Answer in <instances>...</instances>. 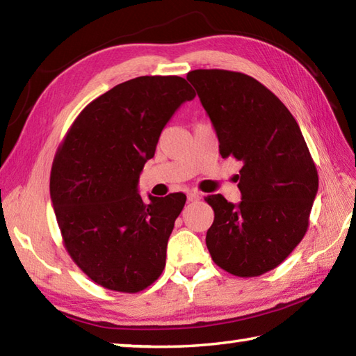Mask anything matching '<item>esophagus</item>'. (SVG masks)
I'll list each match as a JSON object with an SVG mask.
<instances>
[{
	"instance_id": "esophagus-1",
	"label": "esophagus",
	"mask_w": 356,
	"mask_h": 356,
	"mask_svg": "<svg viewBox=\"0 0 356 356\" xmlns=\"http://www.w3.org/2000/svg\"><path fill=\"white\" fill-rule=\"evenodd\" d=\"M199 199H200L199 193H195V191L188 193V200H190V202H195V200H199Z\"/></svg>"
}]
</instances>
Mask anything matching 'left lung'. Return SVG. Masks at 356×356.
Instances as JSON below:
<instances>
[{
    "mask_svg": "<svg viewBox=\"0 0 356 356\" xmlns=\"http://www.w3.org/2000/svg\"><path fill=\"white\" fill-rule=\"evenodd\" d=\"M222 157L241 162V200L205 199L214 209L207 246L214 263L237 277H257L286 260L309 226L318 174L297 120L278 97L248 74L193 70Z\"/></svg>",
    "mask_w": 356,
    "mask_h": 356,
    "instance_id": "left-lung-1",
    "label": "left lung"
}]
</instances>
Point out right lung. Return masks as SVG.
Wrapping results in <instances>:
<instances>
[{"mask_svg": "<svg viewBox=\"0 0 356 356\" xmlns=\"http://www.w3.org/2000/svg\"><path fill=\"white\" fill-rule=\"evenodd\" d=\"M195 92L180 76H139L96 97L58 148L50 199L64 246L95 283L134 293L161 277L186 195L138 193L163 127Z\"/></svg>", "mask_w": 356, "mask_h": 356, "instance_id": "obj_1", "label": "right lung"}]
</instances>
